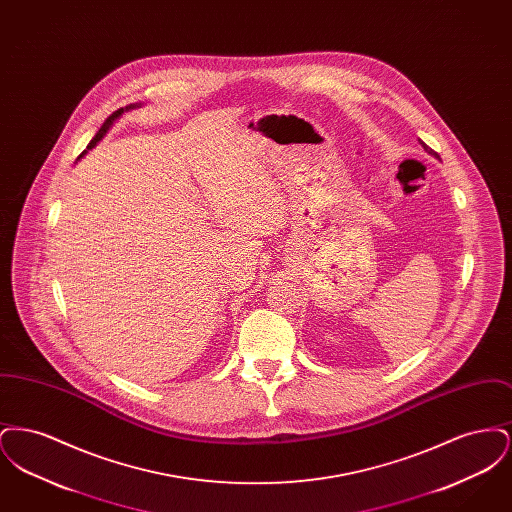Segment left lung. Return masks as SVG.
<instances>
[{"mask_svg":"<svg viewBox=\"0 0 512 512\" xmlns=\"http://www.w3.org/2000/svg\"><path fill=\"white\" fill-rule=\"evenodd\" d=\"M420 144H422V147H424V151H426V153H430V155H434V157H438L439 159V155L436 153V151H434V149H430V147L426 146L424 142H420Z\"/></svg>","mask_w":512,"mask_h":512,"instance_id":"obj_1","label":"left lung"}]
</instances>
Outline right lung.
<instances>
[{
    "mask_svg": "<svg viewBox=\"0 0 512 512\" xmlns=\"http://www.w3.org/2000/svg\"><path fill=\"white\" fill-rule=\"evenodd\" d=\"M136 107H142V103H130V105H126V107H122V109H119V111H115V113H113V115H111V117H109V119H107V121L103 122V126H101V128H99L98 134H96V136H94V140H92V142H90V144H88V147H86V149H84V151H82V155H84V153H86V151H88V149H92V147H96V144H98L99 140H101V138H103V136H105V134H107V130H109V128H111V126H113V122L117 121V119H119V117H121V115H122V113H124V111H130V109H136ZM82 155H80V157H82ZM80 157H78V159H80Z\"/></svg>",
    "mask_w": 512,
    "mask_h": 512,
    "instance_id": "add662e5",
    "label": "right lung"
}]
</instances>
